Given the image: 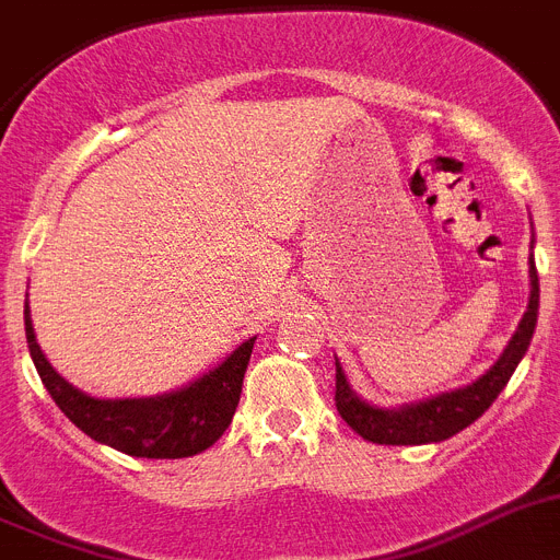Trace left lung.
I'll use <instances>...</instances> for the list:
<instances>
[{
	"label": "left lung",
	"instance_id": "obj_1",
	"mask_svg": "<svg viewBox=\"0 0 560 560\" xmlns=\"http://www.w3.org/2000/svg\"><path fill=\"white\" fill-rule=\"evenodd\" d=\"M529 283H533V291H529V305L524 317H521L518 331L513 334L499 362L481 380H476L467 388L433 396L428 402L405 405L399 410H382L365 405L360 396L348 388L346 374H342V368L337 362L334 402H337L339 417L346 419L348 428L357 430L365 442L374 444H428L456 436L458 430H465L467 424L476 422L495 402V396L504 390L515 365L529 348L535 319H538V271H535L533 257H529Z\"/></svg>",
	"mask_w": 560,
	"mask_h": 560
}]
</instances>
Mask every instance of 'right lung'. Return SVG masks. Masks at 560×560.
I'll use <instances>...</instances> for the list:
<instances>
[{"label":"right lung","instance_id":"1","mask_svg":"<svg viewBox=\"0 0 560 560\" xmlns=\"http://www.w3.org/2000/svg\"><path fill=\"white\" fill-rule=\"evenodd\" d=\"M25 334L33 365L39 371L52 402L59 405L70 422L84 430L90 439L104 442L127 456L141 458H186L212 447L232 424L234 408L241 402L243 374L255 339L234 348L221 365L175 394L152 399H93L81 394L70 382L61 380L45 360L31 312L25 308Z\"/></svg>","mask_w":560,"mask_h":560}]
</instances>
